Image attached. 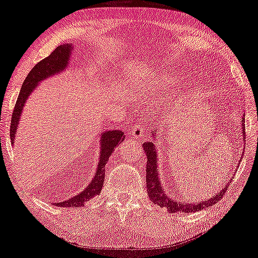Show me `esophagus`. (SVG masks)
Instances as JSON below:
<instances>
[{"instance_id": "obj_1", "label": "esophagus", "mask_w": 258, "mask_h": 258, "mask_svg": "<svg viewBox=\"0 0 258 258\" xmlns=\"http://www.w3.org/2000/svg\"><path fill=\"white\" fill-rule=\"evenodd\" d=\"M130 136L133 137V139H144V137L147 136L146 134V130H144L143 125L141 124V123H137L133 126V129L130 130Z\"/></svg>"}]
</instances>
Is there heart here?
<instances>
[{"mask_svg":"<svg viewBox=\"0 0 258 258\" xmlns=\"http://www.w3.org/2000/svg\"><path fill=\"white\" fill-rule=\"evenodd\" d=\"M169 84H170V81H169V79H161L154 83V90L160 91L162 89H165V88L169 87Z\"/></svg>","mask_w":258,"mask_h":258,"instance_id":"heart-1","label":"heart"}]
</instances>
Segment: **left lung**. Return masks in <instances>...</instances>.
Instances as JSON below:
<instances>
[{
	"instance_id": "1",
	"label": "left lung",
	"mask_w": 258,
	"mask_h": 258,
	"mask_svg": "<svg viewBox=\"0 0 258 258\" xmlns=\"http://www.w3.org/2000/svg\"><path fill=\"white\" fill-rule=\"evenodd\" d=\"M245 115L242 117V133H243V141H244V118ZM157 137L155 138L154 136ZM151 137L157 140L156 132H153ZM143 150L147 155V192L149 199L153 201V203L157 204L161 208H167L169 213H176V211H182V213H196L204 209V208L211 207L216 204L222 197L224 196L225 191H227L228 183L225 184L220 192L214 195L211 199L207 201H201L196 204H190L184 202H178V201L172 200L169 197L163 190V186L161 185V179L158 178V158H157V148L155 146V142H144L143 143ZM243 155V154H242Z\"/></svg>"
}]
</instances>
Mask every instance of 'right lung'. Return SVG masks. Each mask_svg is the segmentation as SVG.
<instances>
[{
    "instance_id": "1",
    "label": "right lung",
    "mask_w": 258,
    "mask_h": 258,
    "mask_svg": "<svg viewBox=\"0 0 258 258\" xmlns=\"http://www.w3.org/2000/svg\"><path fill=\"white\" fill-rule=\"evenodd\" d=\"M72 51V43H64L58 45L48 57H45L41 62H38L31 69V72L28 74L27 79L24 80L22 88H21L20 95L17 97L15 108H14L13 112L12 124H10V139H12L13 144L16 139V130L19 128L21 114H22L24 104H26L28 97L36 89L38 83H41L42 81L48 79V77L62 73L67 68V66L69 64ZM124 137V133L118 129H111L107 130L104 133H101L100 158H98V164L96 171H95L94 178L91 179L89 184H88V186L83 191L77 194L76 196H73L72 199L63 201V202H56L55 206L61 208L82 207L87 201H89L93 197L98 195L102 191V186H103L105 164H107L109 157H110L112 151H114V148L117 147L119 143H122Z\"/></svg>"
}]
</instances>
